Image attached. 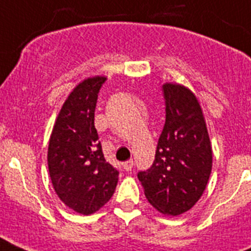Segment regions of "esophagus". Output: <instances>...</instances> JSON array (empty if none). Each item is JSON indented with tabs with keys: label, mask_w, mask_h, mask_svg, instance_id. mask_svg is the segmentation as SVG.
Wrapping results in <instances>:
<instances>
[{
	"label": "esophagus",
	"mask_w": 251,
	"mask_h": 251,
	"mask_svg": "<svg viewBox=\"0 0 251 251\" xmlns=\"http://www.w3.org/2000/svg\"><path fill=\"white\" fill-rule=\"evenodd\" d=\"M123 166L126 171H131L132 170V168H134V160H128V161H125L123 164Z\"/></svg>",
	"instance_id": "34e87169"
}]
</instances>
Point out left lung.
Returning <instances> with one entry per match:
<instances>
[{
    "label": "left lung",
    "mask_w": 251,
    "mask_h": 251,
    "mask_svg": "<svg viewBox=\"0 0 251 251\" xmlns=\"http://www.w3.org/2000/svg\"><path fill=\"white\" fill-rule=\"evenodd\" d=\"M166 120L151 168L137 174L148 201L165 215L190 210L213 168V150L200 102L180 83L162 86Z\"/></svg>",
    "instance_id": "obj_1"
}]
</instances>
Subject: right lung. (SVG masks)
I'll return each mask as SVG.
<instances>
[{
  "instance_id": "1",
  "label": "right lung",
  "mask_w": 251,
  "mask_h": 251,
  "mask_svg": "<svg viewBox=\"0 0 251 251\" xmlns=\"http://www.w3.org/2000/svg\"><path fill=\"white\" fill-rule=\"evenodd\" d=\"M106 77L81 81L61 107L50 136L47 164L53 189L66 206L91 215L109 201L119 171L106 162L95 128V109Z\"/></svg>"
}]
</instances>
